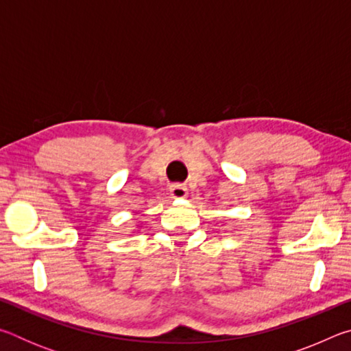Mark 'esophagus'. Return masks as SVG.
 Instances as JSON below:
<instances>
[{"instance_id":"esophagus-1","label":"esophagus","mask_w":351,"mask_h":351,"mask_svg":"<svg viewBox=\"0 0 351 351\" xmlns=\"http://www.w3.org/2000/svg\"><path fill=\"white\" fill-rule=\"evenodd\" d=\"M170 195L173 198H186L187 197V187L184 184L175 182L170 186Z\"/></svg>"}]
</instances>
